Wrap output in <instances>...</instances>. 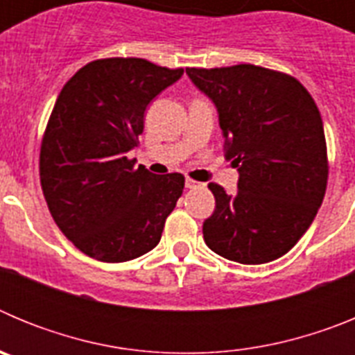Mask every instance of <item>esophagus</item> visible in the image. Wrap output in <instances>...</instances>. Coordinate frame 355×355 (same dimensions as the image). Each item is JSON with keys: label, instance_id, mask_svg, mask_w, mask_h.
Instances as JSON below:
<instances>
[{"label": "esophagus", "instance_id": "34e87169", "mask_svg": "<svg viewBox=\"0 0 355 355\" xmlns=\"http://www.w3.org/2000/svg\"><path fill=\"white\" fill-rule=\"evenodd\" d=\"M184 187L192 190V188H200V187H202V184L197 183V181H193V180H190V178H187V181H184Z\"/></svg>", "mask_w": 355, "mask_h": 355}]
</instances>
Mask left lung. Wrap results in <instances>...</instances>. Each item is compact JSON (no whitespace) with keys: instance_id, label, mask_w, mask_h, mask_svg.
<instances>
[{"instance_id":"obj_1","label":"left lung","mask_w":355,"mask_h":355,"mask_svg":"<svg viewBox=\"0 0 355 355\" xmlns=\"http://www.w3.org/2000/svg\"><path fill=\"white\" fill-rule=\"evenodd\" d=\"M215 103L225 158L238 192L209 183L215 211L202 224L206 245L241 265L281 258L315 220L327 188L324 122L311 94L290 74L240 64L188 67Z\"/></svg>"}]
</instances>
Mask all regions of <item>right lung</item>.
Listing matches in <instances>:
<instances>
[{"mask_svg": "<svg viewBox=\"0 0 355 355\" xmlns=\"http://www.w3.org/2000/svg\"><path fill=\"white\" fill-rule=\"evenodd\" d=\"M183 76L144 58L94 60L64 85L40 146V184L62 233L97 261L122 263L158 245L184 175H156L128 153L146 108Z\"/></svg>", "mask_w": 355, "mask_h": 355, "instance_id": "1", "label": "right lung"}]
</instances>
